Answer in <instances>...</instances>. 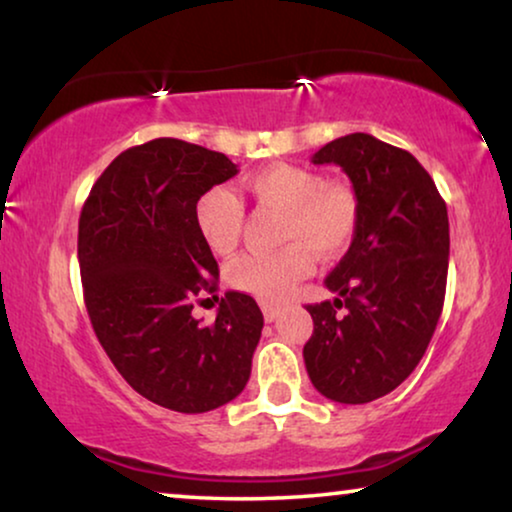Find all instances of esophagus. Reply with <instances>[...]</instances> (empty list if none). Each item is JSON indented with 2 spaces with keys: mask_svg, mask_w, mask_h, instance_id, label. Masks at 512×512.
<instances>
[{
  "mask_svg": "<svg viewBox=\"0 0 512 512\" xmlns=\"http://www.w3.org/2000/svg\"><path fill=\"white\" fill-rule=\"evenodd\" d=\"M261 310H263V317H265V321H275V319H277V314H279V307H277V305H272V303H263V305H261Z\"/></svg>",
  "mask_w": 512,
  "mask_h": 512,
  "instance_id": "34e87169",
  "label": "esophagus"
}]
</instances>
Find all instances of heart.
<instances>
[{"mask_svg": "<svg viewBox=\"0 0 512 512\" xmlns=\"http://www.w3.org/2000/svg\"><path fill=\"white\" fill-rule=\"evenodd\" d=\"M258 207L277 209L275 240L282 247L244 254L228 265L233 289L263 303H277L310 272L312 256L331 261L345 254L359 228V198L352 188L326 181L310 167L277 163L242 179ZM244 207L226 186H214L195 205V228L214 254H233L242 237Z\"/></svg>", "mask_w": 512, "mask_h": 512, "instance_id": "b5f03b06", "label": "heart"}]
</instances>
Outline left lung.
<instances>
[{
	"label": "left lung",
	"mask_w": 512,
	"mask_h": 512,
	"mask_svg": "<svg viewBox=\"0 0 512 512\" xmlns=\"http://www.w3.org/2000/svg\"><path fill=\"white\" fill-rule=\"evenodd\" d=\"M352 179L359 228L326 277L333 300L307 305V375L338 403L394 391L429 347L445 303L450 221L431 174L412 153L366 132L333 139L312 156Z\"/></svg>",
	"instance_id": "left-lung-1"
}]
</instances>
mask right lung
Instances as JSON below:
<instances>
[{"instance_id":"right-lung-1","label":"right lung","mask_w":512,"mask_h":512,"mask_svg":"<svg viewBox=\"0 0 512 512\" xmlns=\"http://www.w3.org/2000/svg\"><path fill=\"white\" fill-rule=\"evenodd\" d=\"M235 174L219 151L158 137L111 160L81 209L79 268L97 340L137 394L186 415L240 396L261 340L263 314L247 293L228 291L212 324L191 314L200 293L219 300L195 205Z\"/></svg>"}]
</instances>
